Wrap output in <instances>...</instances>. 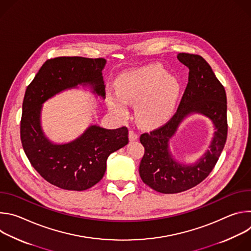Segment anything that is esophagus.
Returning a JSON list of instances; mask_svg holds the SVG:
<instances>
[{
  "instance_id": "1",
  "label": "esophagus",
  "mask_w": 251,
  "mask_h": 251,
  "mask_svg": "<svg viewBox=\"0 0 251 251\" xmlns=\"http://www.w3.org/2000/svg\"><path fill=\"white\" fill-rule=\"evenodd\" d=\"M137 139H138V135L133 130H130L129 131V140L131 142H133V141H136Z\"/></svg>"
}]
</instances>
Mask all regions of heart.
<instances>
[{"label":"heart","instance_id":"1","mask_svg":"<svg viewBox=\"0 0 251 251\" xmlns=\"http://www.w3.org/2000/svg\"><path fill=\"white\" fill-rule=\"evenodd\" d=\"M118 93L109 96L110 110L119 117L127 114V101L135 107L140 125L155 127L173 114L181 94V82L158 63H152L124 74L117 84Z\"/></svg>","mask_w":251,"mask_h":251}]
</instances>
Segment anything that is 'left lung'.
Returning <instances> with one entry per match:
<instances>
[{
  "label": "left lung",
  "instance_id": "left-lung-1",
  "mask_svg": "<svg viewBox=\"0 0 251 251\" xmlns=\"http://www.w3.org/2000/svg\"><path fill=\"white\" fill-rule=\"evenodd\" d=\"M177 59L189 67V82L180 105L171 120L162 127L140 136L145 148L139 174L147 186L162 194H176L199 185L216 166L226 141V94L209 64L198 54L178 53ZM208 118L215 132L209 149L195 163L175 159L169 142L189 116Z\"/></svg>",
  "mask_w": 251,
  "mask_h": 251
}]
</instances>
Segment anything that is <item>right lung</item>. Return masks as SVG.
Masks as SVG:
<instances>
[{"instance_id": "right-lung-1", "label": "right lung", "mask_w": 251, "mask_h": 251, "mask_svg": "<svg viewBox=\"0 0 251 251\" xmlns=\"http://www.w3.org/2000/svg\"><path fill=\"white\" fill-rule=\"evenodd\" d=\"M104 58L62 56L47 60L27 86L21 121V140L31 166L53 186L84 191L103 177L110 154L128 144V129L90 124L75 140L54 143L42 126L43 104L56 94L83 86L105 99Z\"/></svg>"}]
</instances>
